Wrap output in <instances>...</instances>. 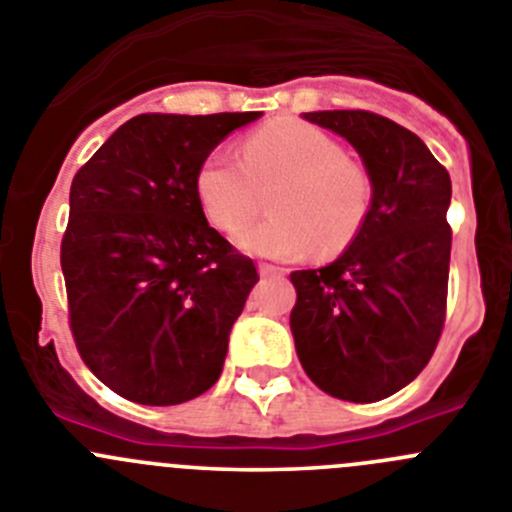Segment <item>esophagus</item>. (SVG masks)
<instances>
[{
	"label": "esophagus",
	"mask_w": 512,
	"mask_h": 512,
	"mask_svg": "<svg viewBox=\"0 0 512 512\" xmlns=\"http://www.w3.org/2000/svg\"><path fill=\"white\" fill-rule=\"evenodd\" d=\"M257 272H260L262 278H280V275H285L283 267L267 265V262H260V267H257Z\"/></svg>",
	"instance_id": "1"
}]
</instances>
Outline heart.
I'll use <instances>...</instances> for the list:
<instances>
[{"instance_id": "obj_1", "label": "heart", "mask_w": 512, "mask_h": 512, "mask_svg": "<svg viewBox=\"0 0 512 512\" xmlns=\"http://www.w3.org/2000/svg\"><path fill=\"white\" fill-rule=\"evenodd\" d=\"M270 214L237 232V245L260 257L336 255L356 240L371 212L374 184L336 136L313 123L275 121L242 143V161L209 154L194 176V194L214 227L232 232L255 217L260 191H270Z\"/></svg>"}]
</instances>
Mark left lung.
<instances>
[{
  "instance_id": "left-lung-1",
  "label": "left lung",
  "mask_w": 512,
  "mask_h": 512,
  "mask_svg": "<svg viewBox=\"0 0 512 512\" xmlns=\"http://www.w3.org/2000/svg\"><path fill=\"white\" fill-rule=\"evenodd\" d=\"M371 174L364 229L338 260L295 270L290 331L318 389L343 401L386 399L429 364L444 326L452 181L417 133L369 111H315Z\"/></svg>"
}]
</instances>
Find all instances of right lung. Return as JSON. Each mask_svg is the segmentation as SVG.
Segmentation results:
<instances>
[{"label": "right lung", "instance_id": "1", "mask_svg": "<svg viewBox=\"0 0 512 512\" xmlns=\"http://www.w3.org/2000/svg\"><path fill=\"white\" fill-rule=\"evenodd\" d=\"M260 116L141 113L75 174L60 247L70 331L85 366L123 399L171 407L222 374L260 275L209 227L194 176Z\"/></svg>", "mask_w": 512, "mask_h": 512}]
</instances>
